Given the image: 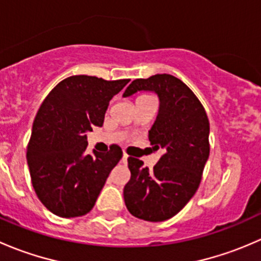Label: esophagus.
Segmentation results:
<instances>
[{
    "label": "esophagus",
    "instance_id": "1",
    "mask_svg": "<svg viewBox=\"0 0 261 261\" xmlns=\"http://www.w3.org/2000/svg\"><path fill=\"white\" fill-rule=\"evenodd\" d=\"M127 154H125V152H123V155H122V162L123 163H127Z\"/></svg>",
    "mask_w": 261,
    "mask_h": 261
}]
</instances>
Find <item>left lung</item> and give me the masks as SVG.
Here are the masks:
<instances>
[{"instance_id":"1","label":"left lung","mask_w":261,"mask_h":261,"mask_svg":"<svg viewBox=\"0 0 261 261\" xmlns=\"http://www.w3.org/2000/svg\"><path fill=\"white\" fill-rule=\"evenodd\" d=\"M152 92L159 98L156 120L149 130L152 151H162L154 169L128 158L131 178L123 188L128 212L150 222L169 220L186 206L201 183L210 156V122L193 92L170 74L135 80L122 97Z\"/></svg>"}]
</instances>
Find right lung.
Returning a JSON list of instances; mask_svg holds the SVG:
<instances>
[{
  "label": "right lung",
  "mask_w": 261,
  "mask_h": 261,
  "mask_svg": "<svg viewBox=\"0 0 261 261\" xmlns=\"http://www.w3.org/2000/svg\"><path fill=\"white\" fill-rule=\"evenodd\" d=\"M130 80L73 75L62 81L36 114L28 146L36 196L59 217L87 215L122 158L120 146L87 154V133L102 127L110 101Z\"/></svg>",
  "instance_id": "obj_1"
}]
</instances>
